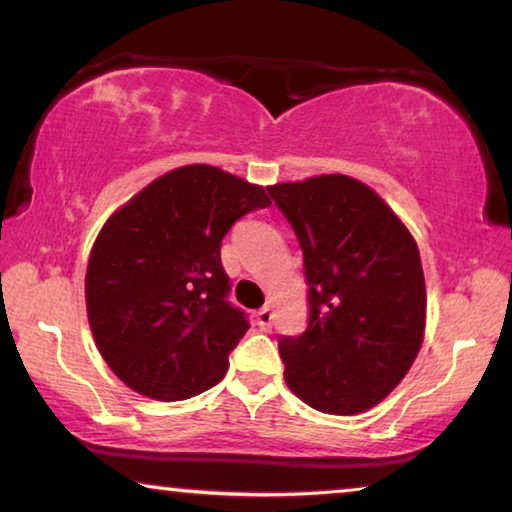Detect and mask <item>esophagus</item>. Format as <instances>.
Instances as JSON below:
<instances>
[{
  "instance_id": "1",
  "label": "esophagus",
  "mask_w": 512,
  "mask_h": 512,
  "mask_svg": "<svg viewBox=\"0 0 512 512\" xmlns=\"http://www.w3.org/2000/svg\"><path fill=\"white\" fill-rule=\"evenodd\" d=\"M257 325L262 329H269L273 325V308L264 306L257 311Z\"/></svg>"
}]
</instances>
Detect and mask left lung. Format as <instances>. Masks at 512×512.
<instances>
[{"instance_id": "obj_1", "label": "left lung", "mask_w": 512, "mask_h": 512, "mask_svg": "<svg viewBox=\"0 0 512 512\" xmlns=\"http://www.w3.org/2000/svg\"><path fill=\"white\" fill-rule=\"evenodd\" d=\"M269 192L299 236L308 285L306 331L278 341L285 383L320 413H366L422 348L427 287L417 243L352 176H311Z\"/></svg>"}]
</instances>
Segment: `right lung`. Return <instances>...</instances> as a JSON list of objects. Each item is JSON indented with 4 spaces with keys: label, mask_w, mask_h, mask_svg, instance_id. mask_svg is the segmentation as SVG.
Returning a JSON list of instances; mask_svg holds the SVG:
<instances>
[{
    "label": "right lung",
    "mask_w": 512,
    "mask_h": 512,
    "mask_svg": "<svg viewBox=\"0 0 512 512\" xmlns=\"http://www.w3.org/2000/svg\"><path fill=\"white\" fill-rule=\"evenodd\" d=\"M269 204L262 185L187 164L104 222L85 271V306L97 350L129 390L181 401L220 383L250 327L225 299L220 243L241 215Z\"/></svg>",
    "instance_id": "1"
}]
</instances>
